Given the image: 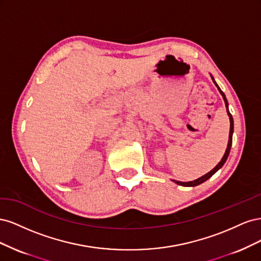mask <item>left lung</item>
I'll list each match as a JSON object with an SVG mask.
<instances>
[{
  "mask_svg": "<svg viewBox=\"0 0 261 261\" xmlns=\"http://www.w3.org/2000/svg\"><path fill=\"white\" fill-rule=\"evenodd\" d=\"M210 76H211V78H212L213 83H215V85L217 86V88H218L219 92L221 93V96H222V98H223V100H224V103H225V107H226V112H227L228 117H230V134H228V143H227V147H226V150H225V153H224V155L222 156V159H221V161H220V162L216 165V167L213 168L210 172H208L207 174H204L203 176H201V177H199V178H197V179H195V180H191V181H179V180L173 179V181H174V183H176L177 185H180V186L194 187V186H197V185H200L201 183H203V181H206L207 179H209L213 174H215V173H216L218 170H220L221 168L223 167V164L225 163V161H226V159H227V156H228V153H230V151H231L232 137H233V132H234V122H233V117H232V115H231L230 111H228V103H227V100H226V98H225V94L223 93V91H222V90L220 89V87H219V86H218V84L216 83V81H215V78H213V76H212L211 74H210Z\"/></svg>",
  "mask_w": 261,
  "mask_h": 261,
  "instance_id": "obj_1",
  "label": "left lung"
}]
</instances>
